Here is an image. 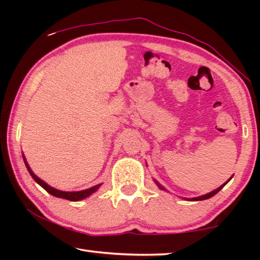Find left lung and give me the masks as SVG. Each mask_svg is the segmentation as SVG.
Returning <instances> with one entry per match:
<instances>
[{"label":"left lung","instance_id":"8db88e82","mask_svg":"<svg viewBox=\"0 0 260 260\" xmlns=\"http://www.w3.org/2000/svg\"><path fill=\"white\" fill-rule=\"evenodd\" d=\"M231 180V179H230ZM230 180H228V181H230ZM227 181V182H228ZM226 182V183H227ZM156 183L158 184V187H159L160 189H164V188H162L161 186H160V184L159 183H158L157 181H156ZM226 183H223L222 184V186H220L218 189H215V190H213V191H211V192H209V193H206V195H203V196H200V197H196V199H192V201H203V200H208V199H210V197H212V196H214L215 195V193H217L219 190H220V189H222V187L223 186H226Z\"/></svg>","mask_w":260,"mask_h":260}]
</instances>
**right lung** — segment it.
Returning <instances> with one entry per match:
<instances>
[{
    "instance_id": "obj_1",
    "label": "right lung",
    "mask_w": 260,
    "mask_h": 260,
    "mask_svg": "<svg viewBox=\"0 0 260 260\" xmlns=\"http://www.w3.org/2000/svg\"><path fill=\"white\" fill-rule=\"evenodd\" d=\"M23 157H24V156H23ZM24 160H25V165H26V167H27L29 174L32 175V178L35 180V181H37L39 184H40V186H41L43 189H46V190H47L48 192H49L50 195L55 196V197H59V199L69 200V201H73V202L80 201V200L86 199V197L91 195V193H93V192H95V191L99 189V187L101 186V184H98V186H94V187H91V188H89V189H86V190H82V191H70V192H69V191H60V190H57V189L52 188V187H50V186H48V184H47L45 181H42L41 179H39V178L37 177V175H35V174L32 172V170L29 169V166H28V164H27V161H26L25 157H24Z\"/></svg>"
}]
</instances>
